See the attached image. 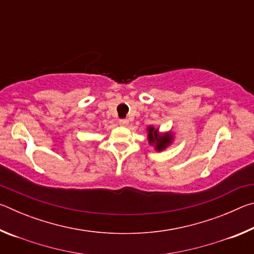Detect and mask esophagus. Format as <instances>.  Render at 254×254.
<instances>
[{
  "mask_svg": "<svg viewBox=\"0 0 254 254\" xmlns=\"http://www.w3.org/2000/svg\"><path fill=\"white\" fill-rule=\"evenodd\" d=\"M119 123L121 124V126H127L128 121H127V119H121V120H120V121H119Z\"/></svg>",
  "mask_w": 254,
  "mask_h": 254,
  "instance_id": "esophagus-1",
  "label": "esophagus"
}]
</instances>
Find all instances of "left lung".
<instances>
[{
  "label": "left lung",
  "instance_id": "1",
  "mask_svg": "<svg viewBox=\"0 0 254 254\" xmlns=\"http://www.w3.org/2000/svg\"><path fill=\"white\" fill-rule=\"evenodd\" d=\"M149 142L150 143H156V149L157 150H163L167 145H168L171 142V134L167 133L165 135H160L158 134V130H156L154 127H149Z\"/></svg>",
  "mask_w": 254,
  "mask_h": 254
}]
</instances>
